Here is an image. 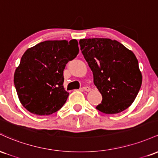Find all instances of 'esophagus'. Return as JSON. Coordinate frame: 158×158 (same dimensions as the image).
Listing matches in <instances>:
<instances>
[{
  "label": "esophagus",
  "mask_w": 158,
  "mask_h": 158,
  "mask_svg": "<svg viewBox=\"0 0 158 158\" xmlns=\"http://www.w3.org/2000/svg\"><path fill=\"white\" fill-rule=\"evenodd\" d=\"M82 90H85V91H90V88H89V87L85 86V87H83V88H82Z\"/></svg>",
  "instance_id": "esophagus-1"
}]
</instances>
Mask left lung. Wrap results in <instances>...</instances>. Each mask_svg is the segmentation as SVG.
I'll return each mask as SVG.
<instances>
[{"mask_svg": "<svg viewBox=\"0 0 158 158\" xmlns=\"http://www.w3.org/2000/svg\"><path fill=\"white\" fill-rule=\"evenodd\" d=\"M81 51L93 72L94 82L102 100L96 107L114 114L133 103L142 85V74L133 52L116 40L80 39Z\"/></svg>", "mask_w": 158, "mask_h": 158, "instance_id": "obj_1", "label": "left lung"}]
</instances>
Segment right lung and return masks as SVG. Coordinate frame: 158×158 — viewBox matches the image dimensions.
Returning <instances> with one entry per match:
<instances>
[{
    "label": "right lung",
    "mask_w": 158,
    "mask_h": 158,
    "mask_svg": "<svg viewBox=\"0 0 158 158\" xmlns=\"http://www.w3.org/2000/svg\"><path fill=\"white\" fill-rule=\"evenodd\" d=\"M79 53L78 41H45L23 53L14 74L18 97L27 110L50 115L64 106L69 93L64 88V68Z\"/></svg>",
    "instance_id": "obj_1"
}]
</instances>
